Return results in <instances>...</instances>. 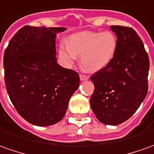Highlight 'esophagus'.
<instances>
[{
  "label": "esophagus",
  "mask_w": 154,
  "mask_h": 154,
  "mask_svg": "<svg viewBox=\"0 0 154 154\" xmlns=\"http://www.w3.org/2000/svg\"><path fill=\"white\" fill-rule=\"evenodd\" d=\"M79 79H80V80H87V79H89V76L81 74V75H79Z\"/></svg>",
  "instance_id": "esophagus-1"
}]
</instances>
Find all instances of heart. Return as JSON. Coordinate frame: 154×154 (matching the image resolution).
Returning a JSON list of instances; mask_svg holds the SVG:
<instances>
[{
	"mask_svg": "<svg viewBox=\"0 0 154 154\" xmlns=\"http://www.w3.org/2000/svg\"><path fill=\"white\" fill-rule=\"evenodd\" d=\"M117 48V38L111 32H82L71 36L68 43L59 46L60 59L70 65L80 55V63L89 70H99L113 59Z\"/></svg>",
	"mask_w": 154,
	"mask_h": 154,
	"instance_id": "b5f03b06",
	"label": "heart"
}]
</instances>
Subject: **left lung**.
Returning <instances> with one entry per match:
<instances>
[{"instance_id":"obj_1","label":"left lung","mask_w":154,"mask_h":154,"mask_svg":"<svg viewBox=\"0 0 154 154\" xmlns=\"http://www.w3.org/2000/svg\"><path fill=\"white\" fill-rule=\"evenodd\" d=\"M117 48L111 61L91 77V109L101 123L118 125L132 116L148 93L149 59L132 27L111 26Z\"/></svg>"}]
</instances>
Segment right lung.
Masks as SVG:
<instances>
[{"label":"right lung","instance_id":"obj_1","mask_svg":"<svg viewBox=\"0 0 154 154\" xmlns=\"http://www.w3.org/2000/svg\"><path fill=\"white\" fill-rule=\"evenodd\" d=\"M63 27L24 26L4 53L5 83L22 118L39 127L63 119L79 85V74L57 63L56 34Z\"/></svg>","mask_w":154,"mask_h":154}]
</instances>
